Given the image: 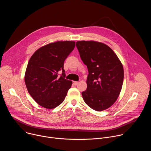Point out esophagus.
I'll list each match as a JSON object with an SVG mask.
<instances>
[{
    "instance_id": "34e87169",
    "label": "esophagus",
    "mask_w": 151,
    "mask_h": 151,
    "mask_svg": "<svg viewBox=\"0 0 151 151\" xmlns=\"http://www.w3.org/2000/svg\"><path fill=\"white\" fill-rule=\"evenodd\" d=\"M78 83V82H77V81H73V84L74 85H76Z\"/></svg>"
}]
</instances>
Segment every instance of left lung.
I'll return each mask as SVG.
<instances>
[{
	"mask_svg": "<svg viewBox=\"0 0 151 151\" xmlns=\"http://www.w3.org/2000/svg\"><path fill=\"white\" fill-rule=\"evenodd\" d=\"M76 47L88 75L87 89L82 93L85 103L96 111L108 109L120 94L124 69L114 51L103 43L78 41Z\"/></svg>",
	"mask_w": 151,
	"mask_h": 151,
	"instance_id": "left-lung-1",
	"label": "left lung"
}]
</instances>
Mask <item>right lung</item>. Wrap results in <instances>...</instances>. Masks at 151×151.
I'll return each mask as SVG.
<instances>
[{
  "mask_svg": "<svg viewBox=\"0 0 151 151\" xmlns=\"http://www.w3.org/2000/svg\"><path fill=\"white\" fill-rule=\"evenodd\" d=\"M75 47L74 41H57L39 48L30 58L25 83L30 95L42 107L54 109L65 99L72 81L64 78V62Z\"/></svg>",
  "mask_w": 151,
  "mask_h": 151,
  "instance_id": "obj_1",
  "label": "right lung"
}]
</instances>
